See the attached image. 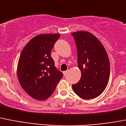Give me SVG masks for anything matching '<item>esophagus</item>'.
<instances>
[{"label": "esophagus", "instance_id": "34e87169", "mask_svg": "<svg viewBox=\"0 0 126 126\" xmlns=\"http://www.w3.org/2000/svg\"><path fill=\"white\" fill-rule=\"evenodd\" d=\"M67 72H68V71H65L63 72V74H64V76H65V75L67 73Z\"/></svg>", "mask_w": 126, "mask_h": 126}]
</instances>
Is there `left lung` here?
I'll list each match as a JSON object with an SVG mask.
<instances>
[{
	"label": "left lung",
	"mask_w": 126,
	"mask_h": 126,
	"mask_svg": "<svg viewBox=\"0 0 126 126\" xmlns=\"http://www.w3.org/2000/svg\"><path fill=\"white\" fill-rule=\"evenodd\" d=\"M78 51V67L81 78L72 85L75 94L84 99L99 96L108 85L110 61L105 48L98 39L87 31L71 33Z\"/></svg>",
	"instance_id": "left-lung-1"
}]
</instances>
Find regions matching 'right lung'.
<instances>
[{
  "label": "right lung",
  "instance_id": "obj_1",
  "mask_svg": "<svg viewBox=\"0 0 126 126\" xmlns=\"http://www.w3.org/2000/svg\"><path fill=\"white\" fill-rule=\"evenodd\" d=\"M60 34H39L21 51L17 66L18 81L31 97L43 101L53 93L63 77L55 66L51 50Z\"/></svg>",
  "mask_w": 126,
  "mask_h": 126
}]
</instances>
